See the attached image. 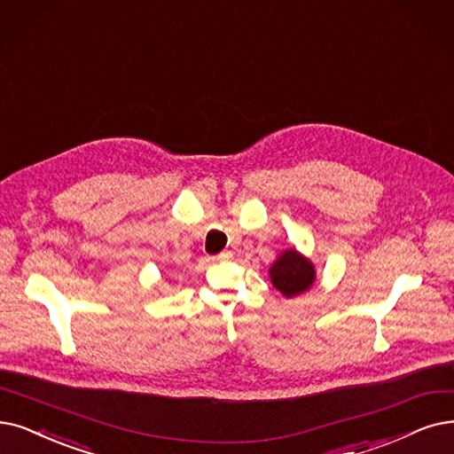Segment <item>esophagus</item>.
<instances>
[{
	"label": "esophagus",
	"mask_w": 454,
	"mask_h": 454,
	"mask_svg": "<svg viewBox=\"0 0 454 454\" xmlns=\"http://www.w3.org/2000/svg\"><path fill=\"white\" fill-rule=\"evenodd\" d=\"M231 259H232V253L231 251H223V253H220V255L212 257L210 261L212 262H225V261H231Z\"/></svg>",
	"instance_id": "obj_1"
}]
</instances>
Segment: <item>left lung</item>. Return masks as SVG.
Segmentation results:
<instances>
[{
    "mask_svg": "<svg viewBox=\"0 0 454 454\" xmlns=\"http://www.w3.org/2000/svg\"><path fill=\"white\" fill-rule=\"evenodd\" d=\"M268 276L285 298H294L309 290L317 281V268L296 247L283 249L268 268Z\"/></svg>",
    "mask_w": 454,
    "mask_h": 454,
    "instance_id": "1",
    "label": "left lung"
}]
</instances>
